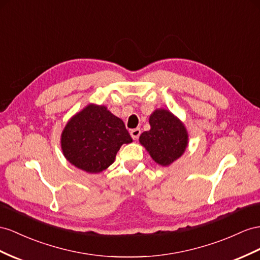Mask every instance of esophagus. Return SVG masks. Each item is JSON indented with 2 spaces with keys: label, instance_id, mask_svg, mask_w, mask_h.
Instances as JSON below:
<instances>
[{
  "label": "esophagus",
  "instance_id": "1",
  "mask_svg": "<svg viewBox=\"0 0 260 260\" xmlns=\"http://www.w3.org/2000/svg\"><path fill=\"white\" fill-rule=\"evenodd\" d=\"M141 133H142L141 128H134L131 131V136L133 137V139H138L139 135H141Z\"/></svg>",
  "mask_w": 260,
  "mask_h": 260
}]
</instances>
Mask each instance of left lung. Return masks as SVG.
Returning a JSON list of instances; mask_svg holds the SVG:
<instances>
[{
    "mask_svg": "<svg viewBox=\"0 0 260 260\" xmlns=\"http://www.w3.org/2000/svg\"><path fill=\"white\" fill-rule=\"evenodd\" d=\"M149 124L150 129L143 133L139 142L157 164L168 166L185 150L187 131L176 116L166 110H156L152 113Z\"/></svg>",
    "mask_w": 260,
    "mask_h": 260,
    "instance_id": "1",
    "label": "left lung"
}]
</instances>
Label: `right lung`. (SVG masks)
I'll use <instances>...</instances> for the list:
<instances>
[{
    "instance_id": "add662e5",
    "label": "right lung",
    "mask_w": 260,
    "mask_h": 260,
    "mask_svg": "<svg viewBox=\"0 0 260 260\" xmlns=\"http://www.w3.org/2000/svg\"><path fill=\"white\" fill-rule=\"evenodd\" d=\"M133 139L121 118L105 106L89 105L73 116L61 135L63 155L77 168L96 174L114 162L123 144Z\"/></svg>"
}]
</instances>
